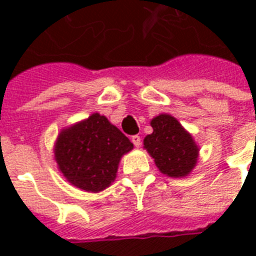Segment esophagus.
Returning a JSON list of instances; mask_svg holds the SVG:
<instances>
[{
  "mask_svg": "<svg viewBox=\"0 0 256 256\" xmlns=\"http://www.w3.org/2000/svg\"><path fill=\"white\" fill-rule=\"evenodd\" d=\"M132 142L134 144V146H136V148H140V144H142V140H140V136H132Z\"/></svg>",
  "mask_w": 256,
  "mask_h": 256,
  "instance_id": "esophagus-1",
  "label": "esophagus"
}]
</instances>
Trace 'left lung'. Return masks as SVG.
Here are the masks:
<instances>
[{"mask_svg":"<svg viewBox=\"0 0 256 256\" xmlns=\"http://www.w3.org/2000/svg\"><path fill=\"white\" fill-rule=\"evenodd\" d=\"M150 124L152 132L144 136V148L158 170L171 178L187 176L196 166L199 156L192 136L170 114L154 116Z\"/></svg>","mask_w":256,"mask_h":256,"instance_id":"obj_1","label":"left lung"}]
</instances>
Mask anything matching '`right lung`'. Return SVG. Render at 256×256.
Here are the masks:
<instances>
[{
  "mask_svg": "<svg viewBox=\"0 0 256 256\" xmlns=\"http://www.w3.org/2000/svg\"><path fill=\"white\" fill-rule=\"evenodd\" d=\"M134 146L100 112L64 128L54 144V160L66 180L88 192L108 188L116 178L120 158Z\"/></svg>",
  "mask_w": 256,
  "mask_h": 256,
  "instance_id": "1",
  "label": "right lung"
}]
</instances>
